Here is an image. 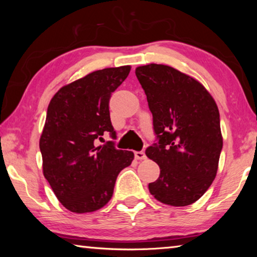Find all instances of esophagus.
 <instances>
[{"label":"esophagus","mask_w":257,"mask_h":257,"mask_svg":"<svg viewBox=\"0 0 257 257\" xmlns=\"http://www.w3.org/2000/svg\"><path fill=\"white\" fill-rule=\"evenodd\" d=\"M135 158H136L137 160H145L146 154L144 153V152H136V153H135Z\"/></svg>","instance_id":"1"}]
</instances>
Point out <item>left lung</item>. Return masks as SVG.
Returning <instances> with one entry per match:
<instances>
[{
  "instance_id": "1",
  "label": "left lung",
  "mask_w": 257,
  "mask_h": 257,
  "mask_svg": "<svg viewBox=\"0 0 257 257\" xmlns=\"http://www.w3.org/2000/svg\"><path fill=\"white\" fill-rule=\"evenodd\" d=\"M135 72L159 138L146 150L160 167L150 193L167 205H190L215 179L223 145L219 108L201 82L170 66L150 63Z\"/></svg>"
}]
</instances>
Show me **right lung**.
Here are the masks:
<instances>
[{
  "instance_id": "1",
  "label": "right lung",
  "mask_w": 257,
  "mask_h": 257,
  "mask_svg": "<svg viewBox=\"0 0 257 257\" xmlns=\"http://www.w3.org/2000/svg\"><path fill=\"white\" fill-rule=\"evenodd\" d=\"M130 69L90 72L61 87L47 107L40 138L43 175L70 212L89 213L106 205L116 177L133 162L132 151L116 150L112 142L95 144L106 132L115 138L108 101Z\"/></svg>"
}]
</instances>
